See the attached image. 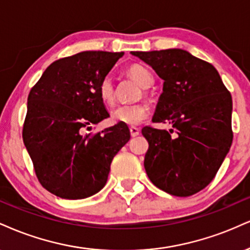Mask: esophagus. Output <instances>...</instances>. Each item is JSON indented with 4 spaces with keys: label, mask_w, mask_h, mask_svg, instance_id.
<instances>
[{
    "label": "esophagus",
    "mask_w": 250,
    "mask_h": 250,
    "mask_svg": "<svg viewBox=\"0 0 250 250\" xmlns=\"http://www.w3.org/2000/svg\"><path fill=\"white\" fill-rule=\"evenodd\" d=\"M129 130H130L131 137H135V136H137V135H140V129L136 127H130L129 128Z\"/></svg>",
    "instance_id": "1"
}]
</instances>
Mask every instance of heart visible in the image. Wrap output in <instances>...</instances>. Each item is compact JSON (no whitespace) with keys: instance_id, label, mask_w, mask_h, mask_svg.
<instances>
[{"instance_id":"obj_1","label":"heart","mask_w":250,"mask_h":250,"mask_svg":"<svg viewBox=\"0 0 250 250\" xmlns=\"http://www.w3.org/2000/svg\"><path fill=\"white\" fill-rule=\"evenodd\" d=\"M128 74L133 77L141 86L149 87L152 83V74L142 65L134 64L128 68ZM99 96L104 104H113L115 100V87L110 77H104L99 83ZM150 107L146 104H125L114 108L110 113L113 123L136 125L148 119Z\"/></svg>"}]
</instances>
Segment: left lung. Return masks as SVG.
Wrapping results in <instances>:
<instances>
[{
	"instance_id": "obj_1",
	"label": "left lung",
	"mask_w": 250,
	"mask_h": 250,
	"mask_svg": "<svg viewBox=\"0 0 250 250\" xmlns=\"http://www.w3.org/2000/svg\"><path fill=\"white\" fill-rule=\"evenodd\" d=\"M164 80L154 122L170 131L144 127L149 143L144 167L152 184L188 197L212 182L229 151L231 95L215 67L182 49L131 52Z\"/></svg>"
}]
</instances>
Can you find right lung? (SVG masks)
I'll return each instance as SVG.
<instances>
[{
	"instance_id": "add662e5",
	"label": "right lung",
	"mask_w": 250,
	"mask_h": 250,
	"mask_svg": "<svg viewBox=\"0 0 250 250\" xmlns=\"http://www.w3.org/2000/svg\"><path fill=\"white\" fill-rule=\"evenodd\" d=\"M123 52L83 51L56 60L28 96L23 142L44 188L64 199H83L106 185L110 164L130 140L127 125L87 134L109 114L99 83Z\"/></svg>"
}]
</instances>
